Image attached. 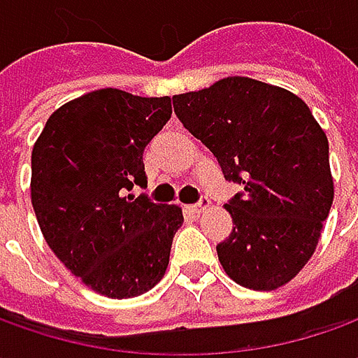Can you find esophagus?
I'll use <instances>...</instances> for the list:
<instances>
[{
	"label": "esophagus",
	"mask_w": 358,
	"mask_h": 358,
	"mask_svg": "<svg viewBox=\"0 0 358 358\" xmlns=\"http://www.w3.org/2000/svg\"><path fill=\"white\" fill-rule=\"evenodd\" d=\"M205 209H209V199H201L199 203H195V205H189V211L193 215H199L201 211H205Z\"/></svg>",
	"instance_id": "34e87169"
}]
</instances>
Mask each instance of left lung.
Masks as SVG:
<instances>
[{
  "mask_svg": "<svg viewBox=\"0 0 358 358\" xmlns=\"http://www.w3.org/2000/svg\"><path fill=\"white\" fill-rule=\"evenodd\" d=\"M175 113L243 185L225 205L233 231L217 245L229 277L253 291L295 279L315 253L335 187L327 135L295 93L225 77L173 97Z\"/></svg>",
  "mask_w": 358,
  "mask_h": 358,
  "instance_id": "8db88e82",
  "label": "left lung"
}]
</instances>
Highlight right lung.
<instances>
[{
	"label": "right lung",
	"mask_w": 358,
	"mask_h": 358,
	"mask_svg": "<svg viewBox=\"0 0 358 358\" xmlns=\"http://www.w3.org/2000/svg\"><path fill=\"white\" fill-rule=\"evenodd\" d=\"M171 111V97L91 91L55 109L34 145L39 229L55 257L99 295H143L167 271L183 211L127 191L147 185L143 151Z\"/></svg>",
	"instance_id": "1"
}]
</instances>
